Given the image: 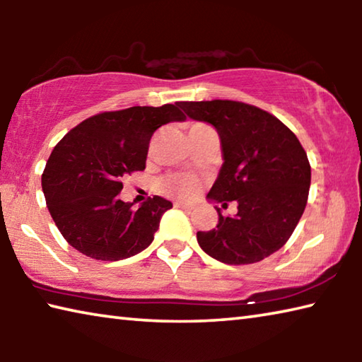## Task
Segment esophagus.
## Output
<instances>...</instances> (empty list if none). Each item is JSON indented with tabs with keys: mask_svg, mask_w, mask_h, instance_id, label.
Wrapping results in <instances>:
<instances>
[{
	"mask_svg": "<svg viewBox=\"0 0 362 362\" xmlns=\"http://www.w3.org/2000/svg\"><path fill=\"white\" fill-rule=\"evenodd\" d=\"M174 206L180 207V209H194L193 203H183V201H175Z\"/></svg>",
	"mask_w": 362,
	"mask_h": 362,
	"instance_id": "34e87169",
	"label": "esophagus"
}]
</instances>
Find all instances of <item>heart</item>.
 <instances>
[{"label": "heart", "instance_id": "obj_1", "mask_svg": "<svg viewBox=\"0 0 362 362\" xmlns=\"http://www.w3.org/2000/svg\"><path fill=\"white\" fill-rule=\"evenodd\" d=\"M194 126H201V124H193ZM161 188L170 196H175V198H189L193 196L196 192H198V183L189 175H182V174H175L168 177L166 180L161 183Z\"/></svg>", "mask_w": 362, "mask_h": 362}]
</instances>
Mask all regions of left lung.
Masks as SVG:
<instances>
[{"mask_svg": "<svg viewBox=\"0 0 362 362\" xmlns=\"http://www.w3.org/2000/svg\"><path fill=\"white\" fill-rule=\"evenodd\" d=\"M188 118L216 127L223 164L207 199L236 201L238 212L198 231L207 255L228 265L265 259L284 246L308 199L311 168L303 146L276 116L235 100L180 102Z\"/></svg>", "mask_w": 362, "mask_h": 362, "instance_id": "8db88e82", "label": "left lung"}]
</instances>
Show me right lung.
I'll use <instances>...</instances> for the list:
<instances>
[{"label": "right lung", "instance_id": "add662e5", "mask_svg": "<svg viewBox=\"0 0 362 362\" xmlns=\"http://www.w3.org/2000/svg\"><path fill=\"white\" fill-rule=\"evenodd\" d=\"M179 107H131L79 122L52 150L41 177L47 209L70 246L95 260L142 252L173 203L153 196L137 209L119 199L121 179L144 170L150 139L168 122L185 121Z\"/></svg>", "mask_w": 362, "mask_h": 362}]
</instances>
